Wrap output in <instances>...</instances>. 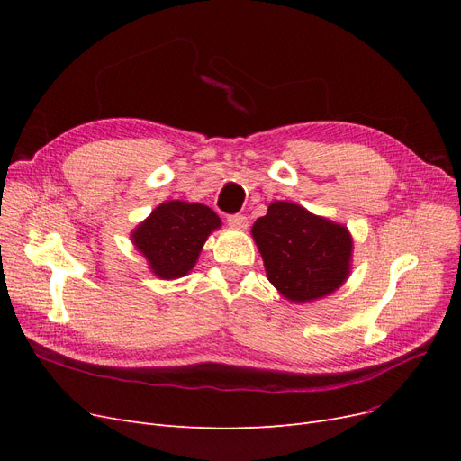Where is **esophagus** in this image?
Here are the masks:
<instances>
[{"mask_svg":"<svg viewBox=\"0 0 461 461\" xmlns=\"http://www.w3.org/2000/svg\"><path fill=\"white\" fill-rule=\"evenodd\" d=\"M227 221H229V225H230L232 229L244 230V229L248 227V217H246V215H240V213H236V215H229V217H227Z\"/></svg>","mask_w":461,"mask_h":461,"instance_id":"34e87169","label":"esophagus"}]
</instances>
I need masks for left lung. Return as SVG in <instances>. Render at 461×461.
Here are the masks:
<instances>
[{
	"label": "left lung",
	"mask_w": 461,
	"mask_h": 461,
	"mask_svg": "<svg viewBox=\"0 0 461 461\" xmlns=\"http://www.w3.org/2000/svg\"><path fill=\"white\" fill-rule=\"evenodd\" d=\"M252 236L269 283L290 302L332 294L350 275V232L298 203L273 202L254 222Z\"/></svg>",
	"instance_id": "obj_1"
}]
</instances>
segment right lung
Masks as SVG:
<instances>
[{"label": "right lung", "mask_w": 461, "mask_h": 461, "mask_svg": "<svg viewBox=\"0 0 461 461\" xmlns=\"http://www.w3.org/2000/svg\"><path fill=\"white\" fill-rule=\"evenodd\" d=\"M219 227V215L207 205L171 200L153 209L131 236L151 273L169 281L192 271L207 236Z\"/></svg>", "instance_id": "right-lung-1"}]
</instances>
